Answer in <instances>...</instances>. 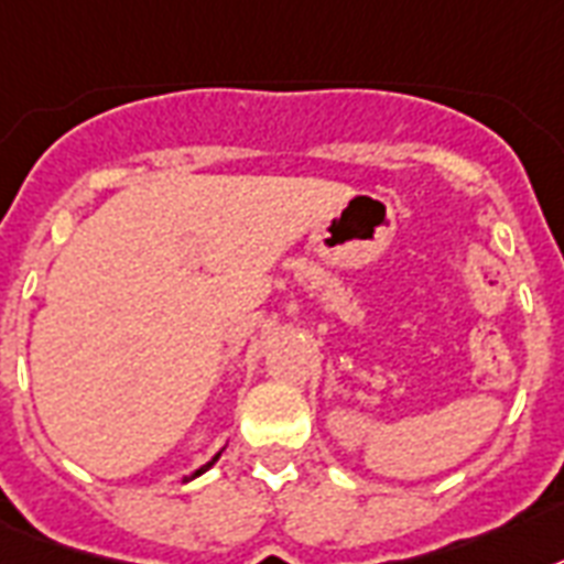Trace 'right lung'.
<instances>
[{
    "label": "right lung",
    "instance_id": "obj_1",
    "mask_svg": "<svg viewBox=\"0 0 564 564\" xmlns=\"http://www.w3.org/2000/svg\"><path fill=\"white\" fill-rule=\"evenodd\" d=\"M218 455H221V453H218ZM218 455H216V458H213V460H207V464H204V467H202V469H195L193 476H202L204 469H209V467H213V464H216V460H218Z\"/></svg>",
    "mask_w": 564,
    "mask_h": 564
}]
</instances>
